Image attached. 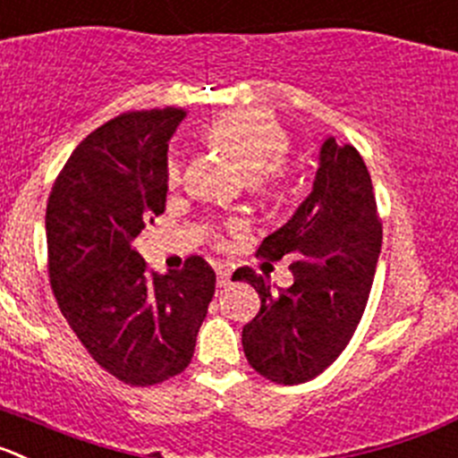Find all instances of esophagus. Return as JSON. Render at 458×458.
I'll use <instances>...</instances> for the list:
<instances>
[{"instance_id": "34e87169", "label": "esophagus", "mask_w": 458, "mask_h": 458, "mask_svg": "<svg viewBox=\"0 0 458 458\" xmlns=\"http://www.w3.org/2000/svg\"><path fill=\"white\" fill-rule=\"evenodd\" d=\"M215 271H216V280H219V284H228V282H230V268L225 267V264H216Z\"/></svg>"}]
</instances>
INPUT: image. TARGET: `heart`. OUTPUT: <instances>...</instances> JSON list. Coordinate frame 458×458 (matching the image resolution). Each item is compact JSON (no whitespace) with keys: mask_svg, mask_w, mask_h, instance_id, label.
Wrapping results in <instances>:
<instances>
[{"mask_svg":"<svg viewBox=\"0 0 458 458\" xmlns=\"http://www.w3.org/2000/svg\"><path fill=\"white\" fill-rule=\"evenodd\" d=\"M203 138L209 147H215L216 151L230 157L250 181L262 178L264 174L276 169L287 157L289 147H292V138L284 126L264 110H233V113L221 114L205 128ZM181 181V162L171 160L166 165V185L178 187ZM264 191L271 199H280L284 196V185L277 176H268L264 181ZM209 234L215 242H221L219 230L212 228Z\"/></svg>","mask_w":458,"mask_h":458,"instance_id":"obj_1","label":"heart"}]
</instances>
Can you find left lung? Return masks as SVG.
<instances>
[{
    "mask_svg": "<svg viewBox=\"0 0 458 458\" xmlns=\"http://www.w3.org/2000/svg\"><path fill=\"white\" fill-rule=\"evenodd\" d=\"M318 160L311 194L255 253L271 262L293 255L292 287L271 292L249 267L233 276L250 282L262 301L242 332L246 359L262 377L287 386L314 379L350 344L382 249L377 200L357 148L327 138Z\"/></svg>",
    "mask_w": 458,
    "mask_h": 458,
    "instance_id": "1",
    "label": "left lung"
}]
</instances>
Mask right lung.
I'll list each match as a JSON object with an SVG mask.
<instances>
[{"label":"right lung","instance_id":"add662e5","mask_svg":"<svg viewBox=\"0 0 458 458\" xmlns=\"http://www.w3.org/2000/svg\"><path fill=\"white\" fill-rule=\"evenodd\" d=\"M185 110H135L74 148L47 200L54 296L83 348L131 386L176 377L194 357L216 276L199 255L169 276L132 239L165 212L166 148Z\"/></svg>","mask_w":458,"mask_h":458}]
</instances>
